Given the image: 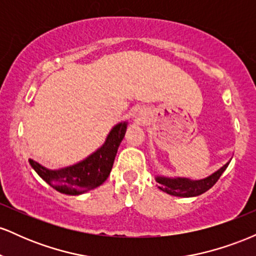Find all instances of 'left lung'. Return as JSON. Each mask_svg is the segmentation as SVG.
I'll return each instance as SVG.
<instances>
[{
	"mask_svg": "<svg viewBox=\"0 0 256 256\" xmlns=\"http://www.w3.org/2000/svg\"><path fill=\"white\" fill-rule=\"evenodd\" d=\"M228 164H230V161L226 162L218 171H216L204 179H198V180H192L189 178L180 177H160V176H158L155 179L158 183V189L170 194V195L179 196V198H194V196H198L207 192V190H210L218 182L220 176L224 173Z\"/></svg>",
	"mask_w": 256,
	"mask_h": 256,
	"instance_id": "left-lung-1",
	"label": "left lung"
}]
</instances>
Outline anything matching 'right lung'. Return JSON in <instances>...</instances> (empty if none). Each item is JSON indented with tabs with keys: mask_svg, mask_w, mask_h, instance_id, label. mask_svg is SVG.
Returning <instances> with one entry per match:
<instances>
[{
	"mask_svg": "<svg viewBox=\"0 0 256 256\" xmlns=\"http://www.w3.org/2000/svg\"><path fill=\"white\" fill-rule=\"evenodd\" d=\"M126 128V122L116 124L108 134L101 148L72 166L50 170L31 158L28 162L37 174L58 192L80 195L100 186L108 178Z\"/></svg>",
	"mask_w": 256,
	"mask_h": 256,
	"instance_id": "add662e5",
	"label": "right lung"
}]
</instances>
